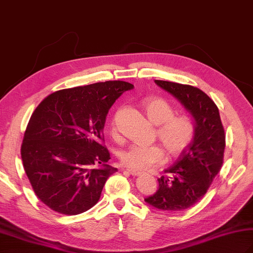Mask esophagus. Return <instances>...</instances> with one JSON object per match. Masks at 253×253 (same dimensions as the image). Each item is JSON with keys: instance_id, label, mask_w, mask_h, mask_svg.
<instances>
[{"instance_id": "34e87169", "label": "esophagus", "mask_w": 253, "mask_h": 253, "mask_svg": "<svg viewBox=\"0 0 253 253\" xmlns=\"http://www.w3.org/2000/svg\"><path fill=\"white\" fill-rule=\"evenodd\" d=\"M127 171L131 174L132 176H139V175H141V172H139V171H133V170H131V169H129V168H127Z\"/></svg>"}]
</instances>
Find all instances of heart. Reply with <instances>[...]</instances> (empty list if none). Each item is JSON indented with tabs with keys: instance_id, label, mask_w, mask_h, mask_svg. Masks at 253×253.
I'll return each mask as SVG.
<instances>
[{
	"instance_id": "1",
	"label": "heart",
	"mask_w": 253,
	"mask_h": 253,
	"mask_svg": "<svg viewBox=\"0 0 253 253\" xmlns=\"http://www.w3.org/2000/svg\"><path fill=\"white\" fill-rule=\"evenodd\" d=\"M148 120L158 125L157 135L171 156H177L189 146L196 125L189 115H175V109L163 98L146 99L143 103ZM165 150L159 144L129 145L122 152L121 160L133 171H146L165 161Z\"/></svg>"
}]
</instances>
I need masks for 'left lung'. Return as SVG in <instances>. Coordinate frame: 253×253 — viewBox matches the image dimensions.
I'll return each mask as SVG.
<instances>
[{"mask_svg": "<svg viewBox=\"0 0 253 253\" xmlns=\"http://www.w3.org/2000/svg\"><path fill=\"white\" fill-rule=\"evenodd\" d=\"M189 111L196 122V133L166 174L158 178L159 188L144 201L161 211H184L203 198L223 164L224 129L219 110L203 90L187 84L155 80Z\"/></svg>", "mask_w": 253, "mask_h": 253, "instance_id": "1", "label": "left lung"}]
</instances>
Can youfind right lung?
Wrapping results in <instances>:
<instances>
[{
  "label": "right lung",
  "mask_w": 253,
  "mask_h": 253,
  "mask_svg": "<svg viewBox=\"0 0 253 253\" xmlns=\"http://www.w3.org/2000/svg\"><path fill=\"white\" fill-rule=\"evenodd\" d=\"M133 85L125 81L97 82L47 96L32 114L24 132L21 158L37 198L63 215L93 207L110 175L103 145L109 109Z\"/></svg>",
  "instance_id": "right-lung-1"
}]
</instances>
